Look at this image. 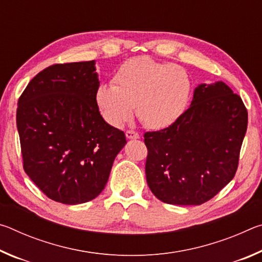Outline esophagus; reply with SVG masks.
I'll list each match as a JSON object with an SVG mask.
<instances>
[{
    "mask_svg": "<svg viewBox=\"0 0 262 262\" xmlns=\"http://www.w3.org/2000/svg\"><path fill=\"white\" fill-rule=\"evenodd\" d=\"M126 137L128 140H136V139H139L140 135H139V133H136L134 130H127Z\"/></svg>",
    "mask_w": 262,
    "mask_h": 262,
    "instance_id": "1",
    "label": "esophagus"
}]
</instances>
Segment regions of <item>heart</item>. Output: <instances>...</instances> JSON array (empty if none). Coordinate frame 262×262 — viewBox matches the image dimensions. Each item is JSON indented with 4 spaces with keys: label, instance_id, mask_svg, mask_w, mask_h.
<instances>
[{
    "label": "heart",
    "instance_id": "heart-1",
    "mask_svg": "<svg viewBox=\"0 0 262 262\" xmlns=\"http://www.w3.org/2000/svg\"><path fill=\"white\" fill-rule=\"evenodd\" d=\"M113 85H100L96 104L110 125L121 127L137 118L151 129L173 125L187 108L192 83L184 68L149 56L127 60L115 72Z\"/></svg>",
    "mask_w": 262,
    "mask_h": 262
}]
</instances>
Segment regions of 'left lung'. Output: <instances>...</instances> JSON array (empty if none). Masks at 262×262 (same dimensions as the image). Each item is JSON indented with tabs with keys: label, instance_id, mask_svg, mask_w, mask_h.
I'll return each mask as SVG.
<instances>
[{
	"label": "left lung",
	"instance_id": "8db88e82",
	"mask_svg": "<svg viewBox=\"0 0 262 262\" xmlns=\"http://www.w3.org/2000/svg\"><path fill=\"white\" fill-rule=\"evenodd\" d=\"M246 129L247 110L227 84L198 85L173 125L144 134L149 188L168 205L210 200L236 174Z\"/></svg>",
	"mask_w": 262,
	"mask_h": 262
}]
</instances>
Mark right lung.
<instances>
[{"mask_svg":"<svg viewBox=\"0 0 262 262\" xmlns=\"http://www.w3.org/2000/svg\"><path fill=\"white\" fill-rule=\"evenodd\" d=\"M95 61L53 64L34 76L18 99L23 167L52 200L78 205L94 200L107 183L127 143L96 104Z\"/></svg>","mask_w":262,"mask_h":262,"instance_id":"obj_1","label":"right lung"}]
</instances>
